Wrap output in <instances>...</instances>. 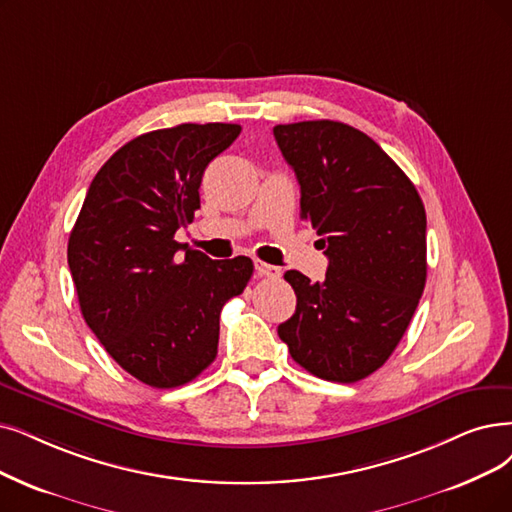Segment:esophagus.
<instances>
[{
  "instance_id": "obj_1",
  "label": "esophagus",
  "mask_w": 512,
  "mask_h": 512,
  "mask_svg": "<svg viewBox=\"0 0 512 512\" xmlns=\"http://www.w3.org/2000/svg\"><path fill=\"white\" fill-rule=\"evenodd\" d=\"M254 269H256V273L260 275V277H279V267H273V264H267V262H262V260H256L254 262Z\"/></svg>"
}]
</instances>
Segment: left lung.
Masks as SVG:
<instances>
[{
  "label": "left lung",
  "mask_w": 512,
  "mask_h": 512,
  "mask_svg": "<svg viewBox=\"0 0 512 512\" xmlns=\"http://www.w3.org/2000/svg\"><path fill=\"white\" fill-rule=\"evenodd\" d=\"M273 134L298 178L300 218L330 260L323 281L283 275L296 313L277 334L306 372L357 382L391 357L424 292V203L378 142L351 126L317 119Z\"/></svg>",
  "instance_id": "1"
}]
</instances>
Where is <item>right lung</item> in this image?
Segmentation results:
<instances>
[{"label": "right lung", "mask_w": 512, "mask_h": 512, "mask_svg": "<svg viewBox=\"0 0 512 512\" xmlns=\"http://www.w3.org/2000/svg\"><path fill=\"white\" fill-rule=\"evenodd\" d=\"M237 124L147 132L98 170L69 237L79 309L105 351L136 380L174 388L216 359L220 311L248 285V256L212 260L174 233L199 210L208 163Z\"/></svg>", "instance_id": "1"}]
</instances>
